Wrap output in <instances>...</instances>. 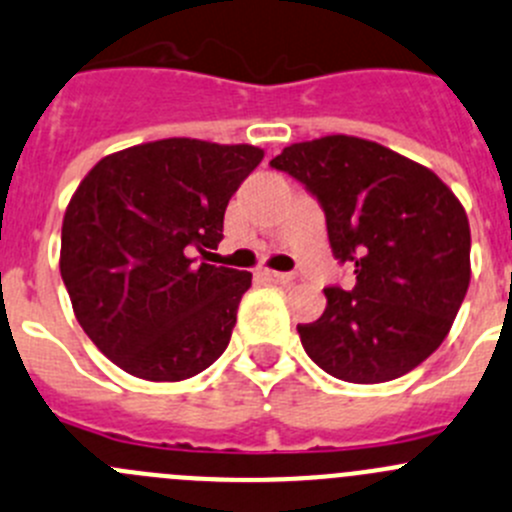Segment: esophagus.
Here are the masks:
<instances>
[{
    "mask_svg": "<svg viewBox=\"0 0 512 512\" xmlns=\"http://www.w3.org/2000/svg\"><path fill=\"white\" fill-rule=\"evenodd\" d=\"M265 275V280L275 282V285H290L292 280H295V275L292 272H275V270H265L262 272Z\"/></svg>",
    "mask_w": 512,
    "mask_h": 512,
    "instance_id": "1",
    "label": "esophagus"
}]
</instances>
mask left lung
<instances>
[{
    "mask_svg": "<svg viewBox=\"0 0 512 512\" xmlns=\"http://www.w3.org/2000/svg\"><path fill=\"white\" fill-rule=\"evenodd\" d=\"M270 167L320 202L352 287H325L320 320L297 325L310 360L345 382H388L433 355L470 285V225L428 167L360 137L285 147Z\"/></svg>",
    "mask_w": 512,
    "mask_h": 512,
    "instance_id": "left-lung-1",
    "label": "left lung"
}]
</instances>
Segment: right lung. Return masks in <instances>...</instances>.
I'll list each match as a JSON object with an SVG mask.
<instances>
[{
  "label": "right lung",
  "instance_id": "1",
  "mask_svg": "<svg viewBox=\"0 0 512 512\" xmlns=\"http://www.w3.org/2000/svg\"><path fill=\"white\" fill-rule=\"evenodd\" d=\"M262 157L172 137L107 155L79 182L59 272L82 330L124 372L187 380L227 350L252 275L205 260Z\"/></svg>",
  "mask_w": 512,
  "mask_h": 512
}]
</instances>
